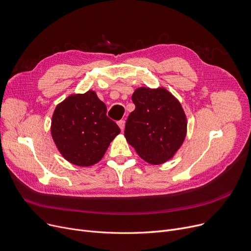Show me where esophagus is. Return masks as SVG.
I'll use <instances>...</instances> for the list:
<instances>
[{"label":"esophagus","instance_id":"esophagus-1","mask_svg":"<svg viewBox=\"0 0 251 251\" xmlns=\"http://www.w3.org/2000/svg\"><path fill=\"white\" fill-rule=\"evenodd\" d=\"M117 125H119V126L121 127V129H122V131L125 129V125H126V122L124 121V120H122V121H120L119 123H117Z\"/></svg>","mask_w":251,"mask_h":251}]
</instances>
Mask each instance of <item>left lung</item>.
Wrapping results in <instances>:
<instances>
[{
    "mask_svg": "<svg viewBox=\"0 0 251 251\" xmlns=\"http://www.w3.org/2000/svg\"><path fill=\"white\" fill-rule=\"evenodd\" d=\"M131 100L136 108L126 123L127 143L148 163H164L177 152L186 136L181 104L165 88H138Z\"/></svg>",
    "mask_w": 251,
    "mask_h": 251,
    "instance_id": "8db88e82",
    "label": "left lung"
}]
</instances>
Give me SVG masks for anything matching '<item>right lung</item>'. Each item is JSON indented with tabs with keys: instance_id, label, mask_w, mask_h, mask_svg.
<instances>
[{
	"instance_id": "add662e5",
	"label": "right lung",
	"mask_w": 251,
	"mask_h": 251,
	"mask_svg": "<svg viewBox=\"0 0 251 251\" xmlns=\"http://www.w3.org/2000/svg\"><path fill=\"white\" fill-rule=\"evenodd\" d=\"M106 111V105L92 90L71 95L55 107L51 136L58 151L72 164L94 165L121 132Z\"/></svg>"
}]
</instances>
